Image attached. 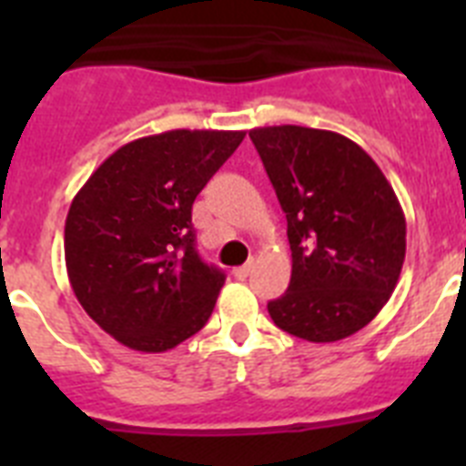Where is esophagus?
Instances as JSON below:
<instances>
[{
    "instance_id": "34e87169",
    "label": "esophagus",
    "mask_w": 466,
    "mask_h": 466,
    "mask_svg": "<svg viewBox=\"0 0 466 466\" xmlns=\"http://www.w3.org/2000/svg\"><path fill=\"white\" fill-rule=\"evenodd\" d=\"M249 273H252V263H245V266H238V268H233V275H236L238 279H245Z\"/></svg>"
}]
</instances>
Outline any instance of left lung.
I'll return each instance as SVG.
<instances>
[{
    "mask_svg": "<svg viewBox=\"0 0 466 466\" xmlns=\"http://www.w3.org/2000/svg\"><path fill=\"white\" fill-rule=\"evenodd\" d=\"M287 214L289 289L270 300L282 331L343 340L382 310L401 275L406 217L376 160L331 130H249Z\"/></svg>",
    "mask_w": 466,
    "mask_h": 466,
    "instance_id": "8db88e82",
    "label": "left lung"
}]
</instances>
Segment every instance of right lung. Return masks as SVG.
Masks as SVG:
<instances>
[{"instance_id":"obj_1","label":"right lung","mask_w":466,"mask_h":466,"mask_svg":"<svg viewBox=\"0 0 466 466\" xmlns=\"http://www.w3.org/2000/svg\"><path fill=\"white\" fill-rule=\"evenodd\" d=\"M242 130H167L123 144L74 196L65 263L95 324L126 348L166 352L209 319L226 282L196 252L193 200Z\"/></svg>"}]
</instances>
